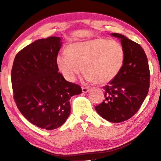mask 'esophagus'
Segmentation results:
<instances>
[{"label": "esophagus", "instance_id": "34e87169", "mask_svg": "<svg viewBox=\"0 0 161 161\" xmlns=\"http://www.w3.org/2000/svg\"><path fill=\"white\" fill-rule=\"evenodd\" d=\"M88 91H89V88H87V87H82V92H83L84 93L87 92Z\"/></svg>", "mask_w": 161, "mask_h": 161}]
</instances>
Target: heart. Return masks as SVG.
<instances>
[{
	"label": "heart",
	"mask_w": 161,
	"mask_h": 161,
	"mask_svg": "<svg viewBox=\"0 0 161 161\" xmlns=\"http://www.w3.org/2000/svg\"><path fill=\"white\" fill-rule=\"evenodd\" d=\"M67 52L58 53L56 63L69 82L75 80L83 67L87 81L107 83L116 77L124 64V48L117 40L97 38L79 42L70 45Z\"/></svg>",
	"instance_id": "b5f03b06"
}]
</instances>
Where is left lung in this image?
<instances>
[{
	"mask_svg": "<svg viewBox=\"0 0 161 161\" xmlns=\"http://www.w3.org/2000/svg\"><path fill=\"white\" fill-rule=\"evenodd\" d=\"M121 40L125 50L124 64L116 77L103 86L105 100L95 107L107 121L122 122L140 108L150 87V69L144 50L125 36L112 33Z\"/></svg>",
	"mask_w": 161,
	"mask_h": 161,
	"instance_id": "obj_1",
	"label": "left lung"
}]
</instances>
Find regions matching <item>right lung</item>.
Segmentation results:
<instances>
[{
    "label": "right lung",
    "instance_id": "1",
    "mask_svg": "<svg viewBox=\"0 0 161 161\" xmlns=\"http://www.w3.org/2000/svg\"><path fill=\"white\" fill-rule=\"evenodd\" d=\"M61 43L56 36L36 40L16 54L11 69L13 95L19 111L46 130L65 122L71 97L82 92L80 86L68 82L58 72L56 58Z\"/></svg>",
    "mask_w": 161,
    "mask_h": 161
}]
</instances>
